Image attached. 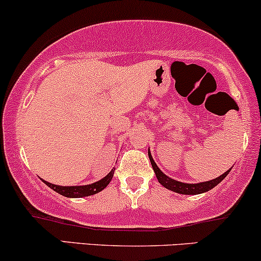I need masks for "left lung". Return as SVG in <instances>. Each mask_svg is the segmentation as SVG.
I'll list each match as a JSON object with an SVG mask.
<instances>
[{
  "mask_svg": "<svg viewBox=\"0 0 261 261\" xmlns=\"http://www.w3.org/2000/svg\"><path fill=\"white\" fill-rule=\"evenodd\" d=\"M149 159H150L151 165H152L153 170H155V174L157 176V179H159L160 184H162L166 189L172 190V191L178 192V194H182V195H197V194H202V192L209 191V190H212L219 184L221 180L229 174L230 172V169L226 170L223 175L218 176L217 179L209 180V181L198 182V184H185V182L176 181V180L169 178V176H167L166 174H163V173L161 172V169L157 167L155 161H153L150 151H149Z\"/></svg>",
  "mask_w": 261,
  "mask_h": 261,
  "instance_id": "obj_1",
  "label": "left lung"
}]
</instances>
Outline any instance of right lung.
Here are the masks:
<instances>
[{"instance_id":"obj_1","label":"right lung","mask_w":261,"mask_h":261,"mask_svg":"<svg viewBox=\"0 0 261 261\" xmlns=\"http://www.w3.org/2000/svg\"><path fill=\"white\" fill-rule=\"evenodd\" d=\"M115 168L111 169V172L109 173L105 178H102L99 181L93 182L91 185H83V186H59L50 184V182L44 181V184L49 186L50 189H53L54 191H57L58 194L65 196V197H85V196H91L94 194L100 192L102 189H105L109 185V182L111 181L112 176H114Z\"/></svg>"}]
</instances>
